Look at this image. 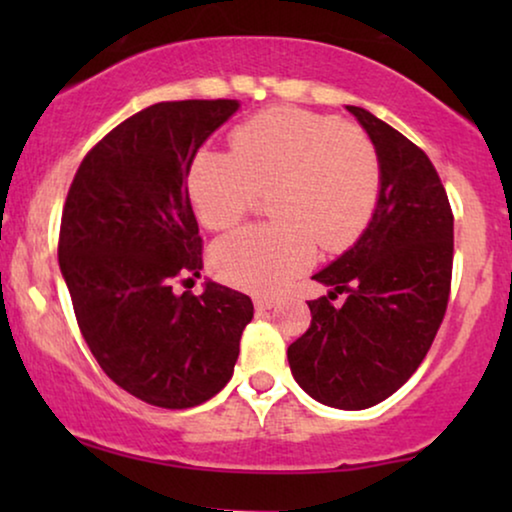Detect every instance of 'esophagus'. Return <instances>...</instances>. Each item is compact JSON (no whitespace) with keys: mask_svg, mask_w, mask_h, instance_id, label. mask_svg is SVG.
<instances>
[{"mask_svg":"<svg viewBox=\"0 0 512 512\" xmlns=\"http://www.w3.org/2000/svg\"><path fill=\"white\" fill-rule=\"evenodd\" d=\"M254 305H256V310H272V307L277 305V298H272V296H258V298L254 300Z\"/></svg>","mask_w":512,"mask_h":512,"instance_id":"34e87169","label":"esophagus"}]
</instances>
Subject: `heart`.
<instances>
[{
  "mask_svg": "<svg viewBox=\"0 0 512 512\" xmlns=\"http://www.w3.org/2000/svg\"><path fill=\"white\" fill-rule=\"evenodd\" d=\"M233 153L200 149L188 170V195L202 226L235 228L258 193H270L275 223L223 237L212 270L223 282L272 293L310 268L319 242L342 251L373 219L382 191L377 146L356 125L298 107H272L230 135Z\"/></svg>",
  "mask_w": 512,
  "mask_h": 512,
  "instance_id": "obj_1",
  "label": "heart"
}]
</instances>
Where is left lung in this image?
<instances>
[{"instance_id": "8db88e82", "label": "left lung", "mask_w": 512, "mask_h": 512, "mask_svg": "<svg viewBox=\"0 0 512 512\" xmlns=\"http://www.w3.org/2000/svg\"><path fill=\"white\" fill-rule=\"evenodd\" d=\"M347 111L380 153V200L354 247L314 275L333 291L307 303L312 324L286 356L314 401L363 410L410 380L443 324L454 216L436 167L417 144L366 109ZM338 292L348 300L333 308Z\"/></svg>"}]
</instances>
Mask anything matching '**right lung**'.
<instances>
[{"label":"right lung","instance_id":"1","mask_svg":"<svg viewBox=\"0 0 512 512\" xmlns=\"http://www.w3.org/2000/svg\"><path fill=\"white\" fill-rule=\"evenodd\" d=\"M237 100L158 102L104 135L69 186L58 261L83 340L100 368L139 401L200 405L226 387L254 317L251 298L200 277L186 177L195 153Z\"/></svg>","mask_w":512,"mask_h":512}]
</instances>
